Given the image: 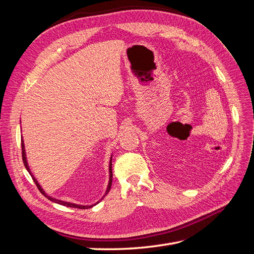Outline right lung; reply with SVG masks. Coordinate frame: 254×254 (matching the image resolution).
<instances>
[{
    "label": "right lung",
    "mask_w": 254,
    "mask_h": 254,
    "mask_svg": "<svg viewBox=\"0 0 254 254\" xmlns=\"http://www.w3.org/2000/svg\"><path fill=\"white\" fill-rule=\"evenodd\" d=\"M21 146H22V159H23V163H24L25 168L27 170V172L29 173V175L32 176V178H33L34 182L36 183V186H37L38 190H39L41 191V193L49 199V200H51V201H53V202L59 203V204L65 205V206L75 207V209H90V207H92V206L95 205L96 203H98V202H99V201H98V202H96L95 204H92V205H80V204H76V203H71V202L61 201V200H58V199H55V198H53V197H51V196H49V195L45 194V191H44V190H43V189L40 187V184L38 183V181L36 180V178H35V177L33 176V174L30 173V170H29V167H28V163H27V160H26L25 148H24V142H23V139H21ZM111 184H112V159H110V165H109V183H108V188H107V190H106V193H105L104 197H105L107 194H108V191H109V190H110V189H111ZM104 197H103V198H104Z\"/></svg>",
    "instance_id": "1"
}]
</instances>
